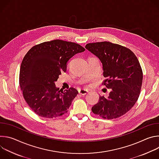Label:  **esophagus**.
Masks as SVG:
<instances>
[{
	"label": "esophagus",
	"instance_id": "1",
	"mask_svg": "<svg viewBox=\"0 0 159 159\" xmlns=\"http://www.w3.org/2000/svg\"><path fill=\"white\" fill-rule=\"evenodd\" d=\"M89 92L87 91V90H85V89H80L79 91V93L80 94H81V95H85V94H87V93H88Z\"/></svg>",
	"mask_w": 159,
	"mask_h": 159
}]
</instances>
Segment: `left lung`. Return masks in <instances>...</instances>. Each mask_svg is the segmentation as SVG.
<instances>
[{"label":"left lung","instance_id":"obj_1","mask_svg":"<svg viewBox=\"0 0 159 159\" xmlns=\"http://www.w3.org/2000/svg\"><path fill=\"white\" fill-rule=\"evenodd\" d=\"M85 48L98 57L102 64V85L111 91L107 98L100 96L92 111L104 119L119 118L137 101L142 88L143 72L139 61L129 48L108 41L88 43Z\"/></svg>","mask_w":159,"mask_h":159}]
</instances>
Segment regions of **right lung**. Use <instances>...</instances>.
Here are the masks:
<instances>
[{"label": "right lung", "mask_w": 159, "mask_h": 159, "mask_svg": "<svg viewBox=\"0 0 159 159\" xmlns=\"http://www.w3.org/2000/svg\"><path fill=\"white\" fill-rule=\"evenodd\" d=\"M84 51L79 44L55 39L35 45L26 54L20 65L19 85L26 102L37 115L53 118L69 111L79 93L74 87L63 91L55 82L66 72L68 61Z\"/></svg>", "instance_id": "1"}]
</instances>
